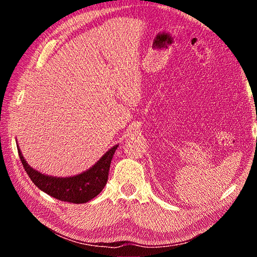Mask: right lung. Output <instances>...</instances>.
Returning <instances> with one entry per match:
<instances>
[{
    "label": "right lung",
    "instance_id": "1",
    "mask_svg": "<svg viewBox=\"0 0 257 257\" xmlns=\"http://www.w3.org/2000/svg\"><path fill=\"white\" fill-rule=\"evenodd\" d=\"M119 145L108 150L88 170L72 177H54L35 170L25 160L18 146V153L25 171L41 190L62 202L82 204L96 197L106 185L113 154Z\"/></svg>",
    "mask_w": 257,
    "mask_h": 257
}]
</instances>
